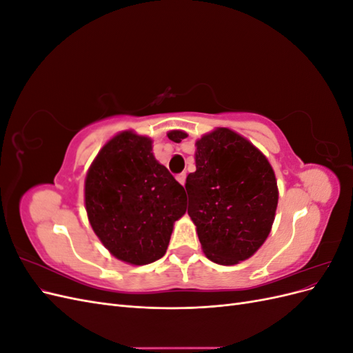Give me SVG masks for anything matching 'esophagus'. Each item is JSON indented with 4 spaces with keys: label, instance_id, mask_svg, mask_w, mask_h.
<instances>
[{
    "label": "esophagus",
    "instance_id": "obj_1",
    "mask_svg": "<svg viewBox=\"0 0 353 353\" xmlns=\"http://www.w3.org/2000/svg\"><path fill=\"white\" fill-rule=\"evenodd\" d=\"M185 178H187V174H185V172H183V174H178V175H176V181H178V183H179L181 185H184V184H185Z\"/></svg>",
    "mask_w": 353,
    "mask_h": 353
}]
</instances>
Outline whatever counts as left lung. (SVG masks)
Wrapping results in <instances>:
<instances>
[{"mask_svg": "<svg viewBox=\"0 0 353 353\" xmlns=\"http://www.w3.org/2000/svg\"><path fill=\"white\" fill-rule=\"evenodd\" d=\"M168 137L181 143L187 134ZM196 147V172L185 181L188 215L208 258L236 265L249 259L271 231L279 205L275 174L258 148L228 128L203 135Z\"/></svg>", "mask_w": 353, "mask_h": 353, "instance_id": "left-lung-1", "label": "left lung"}]
</instances>
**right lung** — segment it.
<instances>
[{
	"mask_svg": "<svg viewBox=\"0 0 353 353\" xmlns=\"http://www.w3.org/2000/svg\"><path fill=\"white\" fill-rule=\"evenodd\" d=\"M152 150L150 138L123 131L101 148L85 178L94 232L114 258L131 265L162 258L174 222L187 210L184 187Z\"/></svg>",
	"mask_w": 353,
	"mask_h": 353,
	"instance_id": "1",
	"label": "right lung"
}]
</instances>
